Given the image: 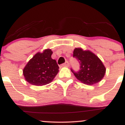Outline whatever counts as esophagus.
Listing matches in <instances>:
<instances>
[{
    "instance_id": "obj_1",
    "label": "esophagus",
    "mask_w": 125,
    "mask_h": 125,
    "mask_svg": "<svg viewBox=\"0 0 125 125\" xmlns=\"http://www.w3.org/2000/svg\"><path fill=\"white\" fill-rule=\"evenodd\" d=\"M63 66H64V67H69V62L67 61L66 62L64 63H63L62 64Z\"/></svg>"
}]
</instances>
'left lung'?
Masks as SVG:
<instances>
[{
    "mask_svg": "<svg viewBox=\"0 0 125 125\" xmlns=\"http://www.w3.org/2000/svg\"><path fill=\"white\" fill-rule=\"evenodd\" d=\"M73 57L79 62L80 70L74 72L71 69V71L83 83L92 85L99 82L104 78L106 68L102 62L94 53L83 51L81 48H75Z\"/></svg>",
    "mask_w": 125,
    "mask_h": 125,
    "instance_id": "obj_1",
    "label": "left lung"
}]
</instances>
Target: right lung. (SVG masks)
Segmentation results:
<instances>
[{"label":"right lung","instance_id":"obj_1","mask_svg":"<svg viewBox=\"0 0 125 125\" xmlns=\"http://www.w3.org/2000/svg\"><path fill=\"white\" fill-rule=\"evenodd\" d=\"M52 53L48 49L34 55L23 71L26 81L33 85L43 86L53 80L59 67L56 61L51 58Z\"/></svg>","mask_w":125,"mask_h":125}]
</instances>
